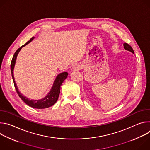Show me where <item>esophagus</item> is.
I'll list each match as a JSON object with an SVG mask.
<instances>
[{
	"label": "esophagus",
	"mask_w": 150,
	"mask_h": 150,
	"mask_svg": "<svg viewBox=\"0 0 150 150\" xmlns=\"http://www.w3.org/2000/svg\"><path fill=\"white\" fill-rule=\"evenodd\" d=\"M81 69V66L80 65H78V64H76V65H74V67H73V70L74 71H79Z\"/></svg>",
	"instance_id": "esophagus-1"
}]
</instances>
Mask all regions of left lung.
Listing matches in <instances>:
<instances>
[{
    "label": "left lung",
    "mask_w": 150,
    "mask_h": 150,
    "mask_svg": "<svg viewBox=\"0 0 150 150\" xmlns=\"http://www.w3.org/2000/svg\"><path fill=\"white\" fill-rule=\"evenodd\" d=\"M123 46H124V49L125 50H126L127 51H129V52H132V53L134 54V50H133V49L132 48V47L130 45H129L127 44V43H124L123 44Z\"/></svg>",
    "instance_id": "left-lung-1"
}]
</instances>
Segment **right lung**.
I'll return each mask as SVG.
<instances>
[{"label": "right lung", "instance_id": "obj_1", "mask_svg": "<svg viewBox=\"0 0 150 150\" xmlns=\"http://www.w3.org/2000/svg\"><path fill=\"white\" fill-rule=\"evenodd\" d=\"M34 38V37H33L28 42H26L24 45L21 46L20 48H19L15 52V53L12 57L11 63V74H12V79L13 81V83H14L16 91L18 94L19 95V97L22 99V100L24 101L27 105L31 107V108L38 109H46V108H49V107H51L53 105H54L57 101L58 97H59V94L60 92V86L62 85V83H63L64 80H65L67 78L68 74V72H62V73L58 74L54 81L53 86H52L51 90H50L49 93L43 98L37 100H30L27 97L24 96L23 94H21L20 91H19V90L17 87V85L15 82L14 76H13V69H14V67H15V65L16 57H17V56H18L19 52H20L21 49H22L23 47L25 46L28 43H30V42H31V41L33 40Z\"/></svg>", "mask_w": 150, "mask_h": 150}]
</instances>
